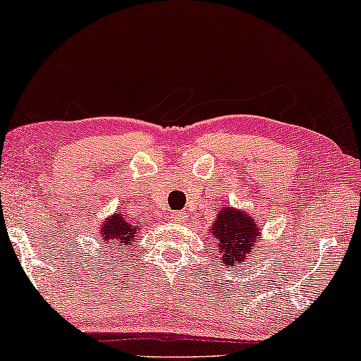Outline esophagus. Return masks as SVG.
Segmentation results:
<instances>
[{"mask_svg": "<svg viewBox=\"0 0 361 361\" xmlns=\"http://www.w3.org/2000/svg\"><path fill=\"white\" fill-rule=\"evenodd\" d=\"M171 219H172V222H176V224H184V222H187V215H185V212H172Z\"/></svg>", "mask_w": 361, "mask_h": 361, "instance_id": "1", "label": "esophagus"}]
</instances>
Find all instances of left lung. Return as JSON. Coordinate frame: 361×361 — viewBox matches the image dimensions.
<instances>
[{"label":"left lung","instance_id":"1","mask_svg":"<svg viewBox=\"0 0 361 361\" xmlns=\"http://www.w3.org/2000/svg\"><path fill=\"white\" fill-rule=\"evenodd\" d=\"M209 233L215 240L219 262L232 269L247 262V257L254 254L262 240V228L254 215L227 205L219 209Z\"/></svg>","mask_w":361,"mask_h":361}]
</instances>
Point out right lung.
<instances>
[{
	"mask_svg": "<svg viewBox=\"0 0 361 361\" xmlns=\"http://www.w3.org/2000/svg\"><path fill=\"white\" fill-rule=\"evenodd\" d=\"M101 240L104 243H116V245L128 247L133 243L139 235V227L130 224L124 217V212H114L109 217L104 219L102 226L99 227Z\"/></svg>",
	"mask_w": 361,
	"mask_h": 361,
	"instance_id": "right-lung-1",
	"label": "right lung"
}]
</instances>
